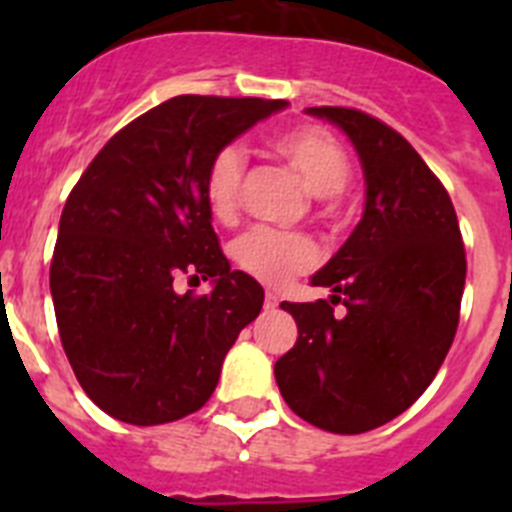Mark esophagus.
I'll use <instances>...</instances> for the list:
<instances>
[{
	"label": "esophagus",
	"instance_id": "34e87169",
	"mask_svg": "<svg viewBox=\"0 0 512 512\" xmlns=\"http://www.w3.org/2000/svg\"><path fill=\"white\" fill-rule=\"evenodd\" d=\"M264 307H266V310H277V307H279V297L274 295V292H266Z\"/></svg>",
	"mask_w": 512,
	"mask_h": 512
}]
</instances>
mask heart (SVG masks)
I'll return each instance as SVG.
<instances>
[{
	"label": "heart",
	"instance_id": "heart-1",
	"mask_svg": "<svg viewBox=\"0 0 512 512\" xmlns=\"http://www.w3.org/2000/svg\"><path fill=\"white\" fill-rule=\"evenodd\" d=\"M271 151L284 158L300 174L312 194L333 197L346 187L351 161L343 146L328 130L300 125L277 133L269 140ZM246 161L238 148H223L212 156L205 174V200L212 215L230 223L238 215ZM235 264L266 284H284L318 264V248L305 235L253 228L233 243Z\"/></svg>",
	"mask_w": 512,
	"mask_h": 512
}]
</instances>
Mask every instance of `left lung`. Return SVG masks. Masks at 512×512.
<instances>
[{
    "label": "left lung",
    "instance_id": "1",
    "mask_svg": "<svg viewBox=\"0 0 512 512\" xmlns=\"http://www.w3.org/2000/svg\"><path fill=\"white\" fill-rule=\"evenodd\" d=\"M333 122L364 169V215L312 287L330 302H282L297 343L274 364L284 402L330 433L390 423L433 382L459 325L467 256L449 192L408 140L377 117L307 107ZM347 312L336 316L332 305Z\"/></svg>",
    "mask_w": 512,
    "mask_h": 512
}]
</instances>
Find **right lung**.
Masks as SVG:
<instances>
[{
  "label": "right lung",
  "mask_w": 512,
  "mask_h": 512,
  "mask_svg": "<svg viewBox=\"0 0 512 512\" xmlns=\"http://www.w3.org/2000/svg\"><path fill=\"white\" fill-rule=\"evenodd\" d=\"M284 99H166L120 130L71 189L51 295L63 351L89 400L130 425L171 423L215 392L223 359L261 312L264 289L230 269L212 230V156ZM179 273L210 278L179 296Z\"/></svg>",
  "instance_id": "right-lung-1"
}]
</instances>
